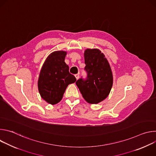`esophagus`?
<instances>
[{
    "label": "esophagus",
    "instance_id": "obj_1",
    "mask_svg": "<svg viewBox=\"0 0 156 156\" xmlns=\"http://www.w3.org/2000/svg\"><path fill=\"white\" fill-rule=\"evenodd\" d=\"M75 76V77H76V80H78V79L79 78V73H78V74H76Z\"/></svg>",
    "mask_w": 156,
    "mask_h": 156
}]
</instances>
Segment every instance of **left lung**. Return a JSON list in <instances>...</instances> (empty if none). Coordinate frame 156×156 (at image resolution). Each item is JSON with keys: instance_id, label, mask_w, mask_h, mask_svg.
I'll return each mask as SVG.
<instances>
[{"instance_id": "obj_1", "label": "left lung", "mask_w": 156, "mask_h": 156, "mask_svg": "<svg viewBox=\"0 0 156 156\" xmlns=\"http://www.w3.org/2000/svg\"><path fill=\"white\" fill-rule=\"evenodd\" d=\"M85 79H78L76 84L89 103L98 104L108 95L113 84V77L109 63L99 49H87L84 52Z\"/></svg>"}]
</instances>
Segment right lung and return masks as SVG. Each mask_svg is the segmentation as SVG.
Here are the masks:
<instances>
[{"label": "right lung", "mask_w": 156, "mask_h": 156, "mask_svg": "<svg viewBox=\"0 0 156 156\" xmlns=\"http://www.w3.org/2000/svg\"><path fill=\"white\" fill-rule=\"evenodd\" d=\"M66 54L64 51L51 54L43 64L39 74V92L42 99L51 104L59 102L66 87L76 80L69 72V66L65 62Z\"/></svg>", "instance_id": "add662e5"}]
</instances>
